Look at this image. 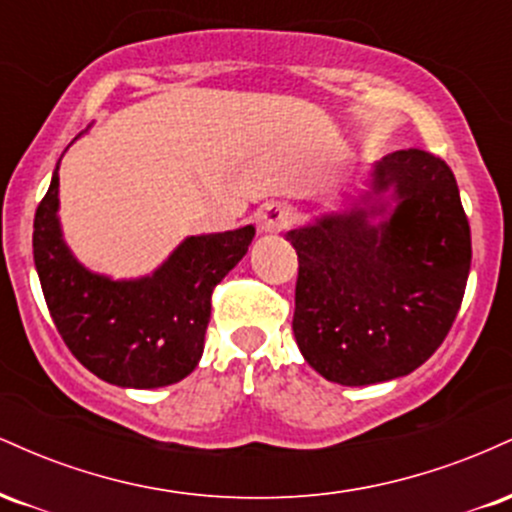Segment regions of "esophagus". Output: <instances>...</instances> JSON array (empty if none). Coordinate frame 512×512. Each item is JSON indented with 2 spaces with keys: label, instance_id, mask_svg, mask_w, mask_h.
Masks as SVG:
<instances>
[{
  "label": "esophagus",
  "instance_id": "1",
  "mask_svg": "<svg viewBox=\"0 0 512 512\" xmlns=\"http://www.w3.org/2000/svg\"><path fill=\"white\" fill-rule=\"evenodd\" d=\"M291 223V209L281 202L264 204L257 214V228L260 233H279Z\"/></svg>",
  "mask_w": 512,
  "mask_h": 512
}]
</instances>
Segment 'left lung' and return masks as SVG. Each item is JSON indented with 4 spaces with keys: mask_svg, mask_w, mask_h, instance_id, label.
<instances>
[{
    "mask_svg": "<svg viewBox=\"0 0 512 512\" xmlns=\"http://www.w3.org/2000/svg\"><path fill=\"white\" fill-rule=\"evenodd\" d=\"M296 248L293 334L330 383L402 378L433 356L460 310L472 238L448 163L387 154L349 207L286 233Z\"/></svg>",
    "mask_w": 512,
    "mask_h": 512,
    "instance_id": "left-lung-1",
    "label": "left lung"
}]
</instances>
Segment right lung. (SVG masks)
Listing matches in <instances>:
<instances>
[{
  "label": "right lung",
  "instance_id": "obj_1",
  "mask_svg": "<svg viewBox=\"0 0 512 512\" xmlns=\"http://www.w3.org/2000/svg\"><path fill=\"white\" fill-rule=\"evenodd\" d=\"M60 161L33 221V260L57 332L93 375L154 390L197 368L216 284L243 260L255 226L187 236L151 274L91 272L64 243Z\"/></svg>",
  "mask_w": 512,
  "mask_h": 512
}]
</instances>
